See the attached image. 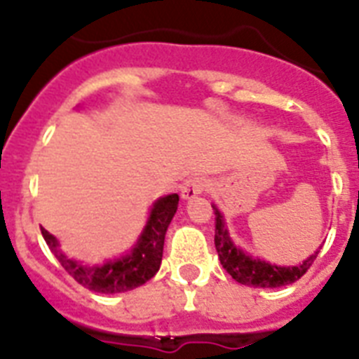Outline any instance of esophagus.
Instances as JSON below:
<instances>
[{
	"label": "esophagus",
	"instance_id": "34e87169",
	"mask_svg": "<svg viewBox=\"0 0 359 359\" xmlns=\"http://www.w3.org/2000/svg\"><path fill=\"white\" fill-rule=\"evenodd\" d=\"M207 179H203V177H191L180 188V196H182V199H194V197L201 196L203 191L207 190Z\"/></svg>",
	"mask_w": 359,
	"mask_h": 359
}]
</instances>
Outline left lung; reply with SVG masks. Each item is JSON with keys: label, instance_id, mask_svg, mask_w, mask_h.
<instances>
[{"label": "left lung", "instance_id": "8db88e82", "mask_svg": "<svg viewBox=\"0 0 359 359\" xmlns=\"http://www.w3.org/2000/svg\"><path fill=\"white\" fill-rule=\"evenodd\" d=\"M214 214H216V235H214V244H216V251H218L219 262L222 266L227 270L231 278L248 287H262V289H273V287H283V285H290L298 281L304 273L309 270L313 261L317 259V250L313 255H309L306 261L298 264V266H278L268 261H261L257 257H251L250 253H245L240 248L233 244V240L229 236V231L225 227L224 216L218 208L214 207Z\"/></svg>", "mask_w": 359, "mask_h": 359}]
</instances>
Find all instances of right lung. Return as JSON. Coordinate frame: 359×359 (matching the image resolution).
<instances>
[{
	"label": "right lung",
	"mask_w": 359,
	"mask_h": 359,
	"mask_svg": "<svg viewBox=\"0 0 359 359\" xmlns=\"http://www.w3.org/2000/svg\"><path fill=\"white\" fill-rule=\"evenodd\" d=\"M179 207V196L169 194L160 197L151 208L149 219L141 236L130 253L114 259V261L97 264V266H86L81 262L69 259L63 251L59 250V242L53 235H50L44 227H41L42 236L57 257L61 266L72 276L86 289L100 292V294H117L126 292L140 285L147 283L154 273L160 270L163 253V240L171 219Z\"/></svg>",
	"instance_id": "obj_1"
}]
</instances>
